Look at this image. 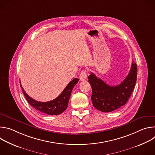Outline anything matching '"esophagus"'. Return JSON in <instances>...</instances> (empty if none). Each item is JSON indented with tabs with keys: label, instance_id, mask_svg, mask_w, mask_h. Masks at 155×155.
Returning <instances> with one entry per match:
<instances>
[{
	"label": "esophagus",
	"instance_id": "1",
	"mask_svg": "<svg viewBox=\"0 0 155 155\" xmlns=\"http://www.w3.org/2000/svg\"><path fill=\"white\" fill-rule=\"evenodd\" d=\"M86 77H87V75H86V71H81V72L80 73V80L81 81H84V80H86Z\"/></svg>",
	"mask_w": 155,
	"mask_h": 155
}]
</instances>
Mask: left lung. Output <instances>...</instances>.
Instances as JSON below:
<instances>
[{
    "instance_id": "1",
    "label": "left lung",
    "mask_w": 155,
    "mask_h": 155,
    "mask_svg": "<svg viewBox=\"0 0 155 155\" xmlns=\"http://www.w3.org/2000/svg\"><path fill=\"white\" fill-rule=\"evenodd\" d=\"M137 66L132 61L130 70L124 80L119 85L110 86L93 73L88 77L92 87L93 106L102 112H110L125 105L134 90L137 80Z\"/></svg>"
}]
</instances>
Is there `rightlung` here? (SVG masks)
<instances>
[{"label":"right lung","instance_id":"add662e5","mask_svg":"<svg viewBox=\"0 0 155 155\" xmlns=\"http://www.w3.org/2000/svg\"><path fill=\"white\" fill-rule=\"evenodd\" d=\"M78 81V79L77 78H74L69 82L58 97L46 102H38L33 99L27 94L21 84H20V86L27 101L32 107L43 114L50 115H58L67 108L72 91Z\"/></svg>","mask_w":155,"mask_h":155}]
</instances>
